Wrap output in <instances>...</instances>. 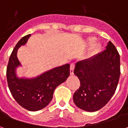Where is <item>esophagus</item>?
<instances>
[{
  "label": "esophagus",
  "mask_w": 128,
  "mask_h": 128,
  "mask_svg": "<svg viewBox=\"0 0 128 128\" xmlns=\"http://www.w3.org/2000/svg\"><path fill=\"white\" fill-rule=\"evenodd\" d=\"M74 68H75V64L72 63L70 64V73L71 75L74 74Z\"/></svg>",
  "instance_id": "esophagus-1"
}]
</instances>
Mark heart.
Here are the masks:
<instances>
[{
    "instance_id": "heart-1",
    "label": "heart",
    "mask_w": 128,
    "mask_h": 128,
    "mask_svg": "<svg viewBox=\"0 0 128 128\" xmlns=\"http://www.w3.org/2000/svg\"><path fill=\"white\" fill-rule=\"evenodd\" d=\"M88 42L90 44H92L95 42V38H89L88 40Z\"/></svg>"
}]
</instances>
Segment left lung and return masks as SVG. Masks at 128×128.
<instances>
[{"mask_svg": "<svg viewBox=\"0 0 128 128\" xmlns=\"http://www.w3.org/2000/svg\"><path fill=\"white\" fill-rule=\"evenodd\" d=\"M74 73L80 86L73 94L79 108L95 112L106 105L115 92L120 77V56L109 41L106 49L90 58L78 62Z\"/></svg>", "mask_w": 128, "mask_h": 128, "instance_id": "obj_1", "label": "left lung"}]
</instances>
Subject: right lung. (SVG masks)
Instances as JSON below:
<instances>
[{"label":"right lung","mask_w":128,"mask_h":128,"mask_svg":"<svg viewBox=\"0 0 128 128\" xmlns=\"http://www.w3.org/2000/svg\"><path fill=\"white\" fill-rule=\"evenodd\" d=\"M30 36L29 34L22 38L14 48L7 67V80L10 92L18 104L29 111H38L48 105L55 89L68 78L70 64L54 68L35 78H18L16 69L20 63L17 51Z\"/></svg>","instance_id":"1"}]
</instances>
